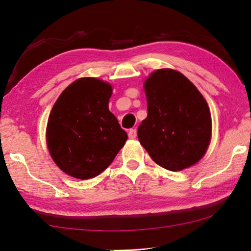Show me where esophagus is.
I'll list each match as a JSON object with an SVG mask.
<instances>
[{
	"label": "esophagus",
	"instance_id": "obj_1",
	"mask_svg": "<svg viewBox=\"0 0 251 251\" xmlns=\"http://www.w3.org/2000/svg\"><path fill=\"white\" fill-rule=\"evenodd\" d=\"M136 136H137V130H136L135 128H132V129H130V130L128 131L129 139H135Z\"/></svg>",
	"mask_w": 251,
	"mask_h": 251
}]
</instances>
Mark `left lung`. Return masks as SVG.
Listing matches in <instances>:
<instances>
[{
    "label": "left lung",
    "instance_id": "obj_1",
    "mask_svg": "<svg viewBox=\"0 0 251 251\" xmlns=\"http://www.w3.org/2000/svg\"><path fill=\"white\" fill-rule=\"evenodd\" d=\"M148 116L138 139L159 166L170 172L193 166L211 139V115L205 98L182 73L159 69L146 79Z\"/></svg>",
    "mask_w": 251,
    "mask_h": 251
}]
</instances>
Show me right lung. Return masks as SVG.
<instances>
[{"mask_svg":"<svg viewBox=\"0 0 251 251\" xmlns=\"http://www.w3.org/2000/svg\"><path fill=\"white\" fill-rule=\"evenodd\" d=\"M112 86L82 77L63 90L50 111L46 142L63 173L87 180L108 168L124 147L127 134L109 110Z\"/></svg>","mask_w":251,"mask_h":251,"instance_id":"obj_1","label":"right lung"}]
</instances>
